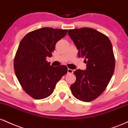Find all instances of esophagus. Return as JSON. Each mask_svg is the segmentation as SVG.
Returning <instances> with one entry per match:
<instances>
[{
    "label": "esophagus",
    "mask_w": 128,
    "mask_h": 128,
    "mask_svg": "<svg viewBox=\"0 0 128 128\" xmlns=\"http://www.w3.org/2000/svg\"><path fill=\"white\" fill-rule=\"evenodd\" d=\"M73 73V70H72V69H70V68L67 69V73L71 74V73Z\"/></svg>",
    "instance_id": "obj_1"
}]
</instances>
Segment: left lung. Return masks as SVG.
<instances>
[{
    "label": "left lung",
    "instance_id": "8db88e82",
    "mask_svg": "<svg viewBox=\"0 0 128 128\" xmlns=\"http://www.w3.org/2000/svg\"><path fill=\"white\" fill-rule=\"evenodd\" d=\"M68 34L78 49L79 57H84L86 64L85 70L74 72L76 80L71 90L77 99L90 102L104 92L113 76V46L108 37L91 28L68 30Z\"/></svg>",
    "mask_w": 128,
    "mask_h": 128
}]
</instances>
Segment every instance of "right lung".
Masks as SVG:
<instances>
[{"label": "right lung", "mask_w": 128, "mask_h": 128, "mask_svg": "<svg viewBox=\"0 0 128 128\" xmlns=\"http://www.w3.org/2000/svg\"><path fill=\"white\" fill-rule=\"evenodd\" d=\"M68 30L44 27L27 33L20 42L14 59V70L23 89L34 99L48 97L57 82L67 73L66 66L53 67L51 57L55 44Z\"/></svg>", "instance_id": "add662e5"}]
</instances>
